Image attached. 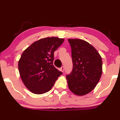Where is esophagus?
Listing matches in <instances>:
<instances>
[{
  "label": "esophagus",
  "mask_w": 120,
  "mask_h": 120,
  "mask_svg": "<svg viewBox=\"0 0 120 120\" xmlns=\"http://www.w3.org/2000/svg\"><path fill=\"white\" fill-rule=\"evenodd\" d=\"M60 71H61V72H63L64 71H65V67H64V66H62V67H61Z\"/></svg>",
  "instance_id": "1"
}]
</instances>
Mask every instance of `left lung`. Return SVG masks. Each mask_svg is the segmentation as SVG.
Segmentation results:
<instances>
[{
  "label": "left lung",
  "instance_id": "obj_1",
  "mask_svg": "<svg viewBox=\"0 0 120 120\" xmlns=\"http://www.w3.org/2000/svg\"><path fill=\"white\" fill-rule=\"evenodd\" d=\"M72 49L73 70L66 75L68 88L78 96L92 91L102 73V60L94 47L81 39H68Z\"/></svg>",
  "mask_w": 120,
  "mask_h": 120
}]
</instances>
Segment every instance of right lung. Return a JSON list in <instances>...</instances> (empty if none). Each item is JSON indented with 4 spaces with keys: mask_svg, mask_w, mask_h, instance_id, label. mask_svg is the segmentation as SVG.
I'll use <instances>...</instances> for the list:
<instances>
[{
    "mask_svg": "<svg viewBox=\"0 0 120 120\" xmlns=\"http://www.w3.org/2000/svg\"><path fill=\"white\" fill-rule=\"evenodd\" d=\"M64 38L47 37L34 42L22 54L18 70L23 84L32 93H46L62 73L53 66L54 52Z\"/></svg>",
    "mask_w": 120,
    "mask_h": 120,
    "instance_id": "1",
    "label": "right lung"
}]
</instances>
